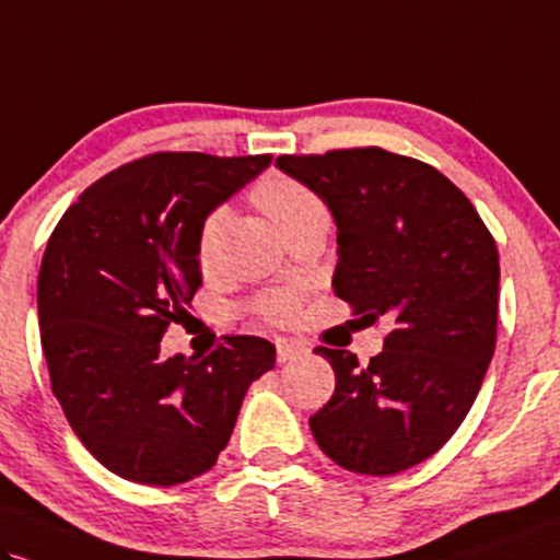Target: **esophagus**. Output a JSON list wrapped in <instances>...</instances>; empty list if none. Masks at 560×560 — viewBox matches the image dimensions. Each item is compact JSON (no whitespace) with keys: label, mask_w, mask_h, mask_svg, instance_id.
Listing matches in <instances>:
<instances>
[{"label":"esophagus","mask_w":560,"mask_h":560,"mask_svg":"<svg viewBox=\"0 0 560 560\" xmlns=\"http://www.w3.org/2000/svg\"><path fill=\"white\" fill-rule=\"evenodd\" d=\"M275 345H278V361L280 363L301 361V358H306L308 353H312V350H308V345L301 340H285V337H280Z\"/></svg>","instance_id":"34e87169"}]
</instances>
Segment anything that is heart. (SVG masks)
<instances>
[{"label": "heart", "mask_w": 560, "mask_h": 560, "mask_svg": "<svg viewBox=\"0 0 560 560\" xmlns=\"http://www.w3.org/2000/svg\"><path fill=\"white\" fill-rule=\"evenodd\" d=\"M252 199L257 202L259 210H265L269 220L280 228L282 233L291 231L293 225L303 223L312 218H327V207L314 195L306 184L288 174L261 176L257 186L252 189ZM220 236H223V210L210 212L205 218L202 228L197 236V259L202 269H212L220 259ZM259 316L272 322L291 319L295 312V295L293 293H269L265 299L254 303Z\"/></svg>", "instance_id": "b5f03b06"}]
</instances>
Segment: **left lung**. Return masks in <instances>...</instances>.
Segmentation results:
<instances>
[{
  "label": "left lung",
  "mask_w": 560,
  "mask_h": 560,
  "mask_svg": "<svg viewBox=\"0 0 560 560\" xmlns=\"http://www.w3.org/2000/svg\"><path fill=\"white\" fill-rule=\"evenodd\" d=\"M337 223L335 295L363 324L392 322L361 365L316 348L335 395L308 425L322 452L358 475H395L436 454L478 397L495 350L499 248L470 199L441 171L384 148L280 155Z\"/></svg>",
  "instance_id": "left-lung-1"
}]
</instances>
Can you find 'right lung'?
Returning a JSON list of instances; mask_svg holds the SVG:
<instances>
[{"label":"right lung","instance_id":"add662e5","mask_svg":"<svg viewBox=\"0 0 560 560\" xmlns=\"http://www.w3.org/2000/svg\"><path fill=\"white\" fill-rule=\"evenodd\" d=\"M272 155L153 153L90 184L38 272L51 392L85 448L119 478L176 486L210 470L275 345L233 335L207 358L161 355L202 285L205 218Z\"/></svg>","mask_w":560,"mask_h":560}]
</instances>
